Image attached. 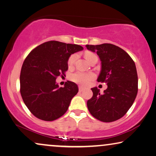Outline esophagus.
I'll return each instance as SVG.
<instances>
[{
  "label": "esophagus",
  "mask_w": 156,
  "mask_h": 156,
  "mask_svg": "<svg viewBox=\"0 0 156 156\" xmlns=\"http://www.w3.org/2000/svg\"><path fill=\"white\" fill-rule=\"evenodd\" d=\"M79 90H80V92H82L83 90V87H81V86H79Z\"/></svg>",
  "instance_id": "obj_1"
}]
</instances>
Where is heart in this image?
<instances>
[{"label": "heart", "mask_w": 156, "mask_h": 156, "mask_svg": "<svg viewBox=\"0 0 156 156\" xmlns=\"http://www.w3.org/2000/svg\"><path fill=\"white\" fill-rule=\"evenodd\" d=\"M95 55L92 53H86L85 55V58L87 60V61L90 58L95 56ZM76 58V54H72L68 59V65L72 66L75 63ZM95 78V75L92 73H82V72H76V73L72 74L70 75V80L78 83L81 86H87L90 83L93 79Z\"/></svg>", "instance_id": "obj_1"}]
</instances>
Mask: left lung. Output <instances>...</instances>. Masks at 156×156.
Returning <instances> with one entry per match:
<instances>
[{
  "label": "left lung",
  "instance_id": "left-lung-1",
  "mask_svg": "<svg viewBox=\"0 0 156 156\" xmlns=\"http://www.w3.org/2000/svg\"><path fill=\"white\" fill-rule=\"evenodd\" d=\"M95 52L101 61L98 82L106 83L107 88L100 94L92 88L93 97L87 101L90 114L102 122L121 119L135 101L138 90V77L135 62L121 48L112 44L86 45Z\"/></svg>",
  "mask_w": 156,
  "mask_h": 156
}]
</instances>
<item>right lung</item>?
<instances>
[{
    "mask_svg": "<svg viewBox=\"0 0 156 156\" xmlns=\"http://www.w3.org/2000/svg\"><path fill=\"white\" fill-rule=\"evenodd\" d=\"M83 49L78 44L49 41L26 57L21 70L20 92L26 106L37 118L51 121L67 112L78 86L67 81L64 87H59L56 80L68 70L71 55Z\"/></svg>",
    "mask_w": 156,
    "mask_h": 156,
    "instance_id": "1",
    "label": "right lung"
}]
</instances>
